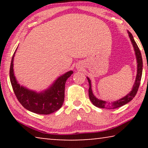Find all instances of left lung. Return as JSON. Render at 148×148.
<instances>
[{
    "label": "left lung",
    "mask_w": 148,
    "mask_h": 148,
    "mask_svg": "<svg viewBox=\"0 0 148 148\" xmlns=\"http://www.w3.org/2000/svg\"><path fill=\"white\" fill-rule=\"evenodd\" d=\"M129 34V36L130 38V40L131 41V43L133 44V48H134L135 56H136L137 58V75L136 78H135V81L134 84H133V88L130 92L128 94H127L126 96L123 97V98L119 99V100L114 101V102H112L111 103H108L106 101L100 100V99H98L96 96H94V94L92 92V84H91V80L90 78L87 77V79H88L89 84H90V88H89V97H90V100L91 102H92V104L94 105L95 106L98 107V108H110V109H114L119 108V107H121L123 106V105L127 104L130 101L133 100V98H134L136 95L137 91H138L139 84H140L141 82V75H142V70H143V61H142V57H141V54L140 50H139V48L138 46L137 45L136 42L134 40V38H133V36H132L131 32L129 31L127 32Z\"/></svg>",
    "instance_id": "obj_1"
}]
</instances>
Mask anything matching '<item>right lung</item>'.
<instances>
[{
  "mask_svg": "<svg viewBox=\"0 0 148 148\" xmlns=\"http://www.w3.org/2000/svg\"><path fill=\"white\" fill-rule=\"evenodd\" d=\"M15 50L10 66L9 76L11 86L17 100L27 110L40 114H49L61 108L64 99V88L67 79L73 71H69L60 76L46 90L37 92L18 84L13 71V60Z\"/></svg>",
  "mask_w": 148,
  "mask_h": 148,
  "instance_id": "right-lung-1",
  "label": "right lung"
}]
</instances>
